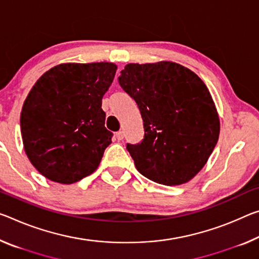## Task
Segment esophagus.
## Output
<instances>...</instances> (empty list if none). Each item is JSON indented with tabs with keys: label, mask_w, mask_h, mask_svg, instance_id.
<instances>
[{
	"label": "esophagus",
	"mask_w": 259,
	"mask_h": 259,
	"mask_svg": "<svg viewBox=\"0 0 259 259\" xmlns=\"http://www.w3.org/2000/svg\"><path fill=\"white\" fill-rule=\"evenodd\" d=\"M115 136H116L117 141H122L123 137H124V134H123V131H117V133L115 134Z\"/></svg>",
	"instance_id": "obj_1"
}]
</instances>
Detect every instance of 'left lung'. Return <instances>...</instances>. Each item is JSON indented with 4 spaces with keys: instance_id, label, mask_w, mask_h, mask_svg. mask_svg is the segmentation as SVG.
I'll list each match as a JSON object with an SVG mask.
<instances>
[{
    "instance_id": "1",
    "label": "left lung",
    "mask_w": 259,
    "mask_h": 259,
    "mask_svg": "<svg viewBox=\"0 0 259 259\" xmlns=\"http://www.w3.org/2000/svg\"><path fill=\"white\" fill-rule=\"evenodd\" d=\"M118 83L136 101L144 124L141 144L126 145L137 170L166 186L194 179L220 134L218 110L204 81L181 64L161 61L126 64Z\"/></svg>"
}]
</instances>
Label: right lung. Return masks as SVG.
<instances>
[{
    "label": "right lung",
    "mask_w": 259,
    "mask_h": 259,
    "mask_svg": "<svg viewBox=\"0 0 259 259\" xmlns=\"http://www.w3.org/2000/svg\"><path fill=\"white\" fill-rule=\"evenodd\" d=\"M116 69L112 62L62 63L28 92L20 113L23 145L46 179L71 184L99 166L113 136L105 128L101 100Z\"/></svg>",
    "instance_id": "1"
}]
</instances>
